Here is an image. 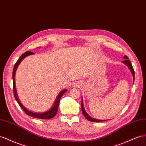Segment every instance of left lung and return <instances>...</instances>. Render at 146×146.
I'll return each instance as SVG.
<instances>
[{"instance_id":"1","label":"left lung","mask_w":146,"mask_h":146,"mask_svg":"<svg viewBox=\"0 0 146 146\" xmlns=\"http://www.w3.org/2000/svg\"><path fill=\"white\" fill-rule=\"evenodd\" d=\"M124 58H125V60L124 61H123V62L125 63V64L128 66V68H129V70H131V72L132 73V74H133V82L134 81V69H133V67L131 65V63L130 62V61L128 60V57H127L126 55H125ZM81 110H82V112H83V113L84 115V117L86 118L87 119H88L89 121H92V122H99V121H106V120H103V119H94L92 117H91L90 116H89L86 112L84 109V107H83V99H82V100H81Z\"/></svg>"}]
</instances>
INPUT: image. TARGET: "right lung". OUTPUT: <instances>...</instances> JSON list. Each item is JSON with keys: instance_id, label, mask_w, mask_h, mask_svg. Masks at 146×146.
<instances>
[{"instance_id": "obj_1", "label": "right lung", "mask_w": 146, "mask_h": 146, "mask_svg": "<svg viewBox=\"0 0 146 146\" xmlns=\"http://www.w3.org/2000/svg\"><path fill=\"white\" fill-rule=\"evenodd\" d=\"M34 53L30 52V51H27L25 52L24 54H22L21 55V57L19 58V59L18 60L17 62H16L15 64L14 65L13 67V94H14V97L15 98L16 100L17 101L18 104H19V106H20V107L22 109L24 110V111L25 112L27 115H29V116H31V117H33L34 118H39V119H50L53 118L54 116L57 114V110H58V105H59V102L60 100V99L62 98V96L63 95V94L67 91L66 89H64L62 91H61L60 92V94H58L57 99H56L55 101V104L53 106V107L50 109L49 110L44 112V113H34V112H32L29 111L28 110H27L26 108L22 105L21 104L20 101L18 99V98L17 94V91H16V88H15V72L17 67L18 66V65L20 64V63L21 62L22 60H23L24 58H25L26 57H27L28 55H32Z\"/></svg>"}]
</instances>
